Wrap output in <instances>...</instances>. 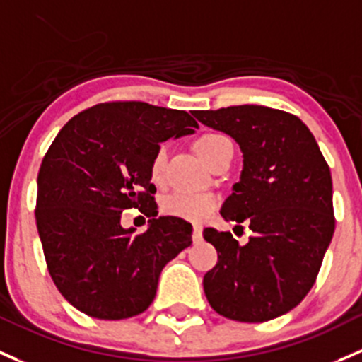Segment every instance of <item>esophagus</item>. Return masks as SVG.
Masks as SVG:
<instances>
[{
  "label": "esophagus",
  "mask_w": 362,
  "mask_h": 362,
  "mask_svg": "<svg viewBox=\"0 0 362 362\" xmlns=\"http://www.w3.org/2000/svg\"><path fill=\"white\" fill-rule=\"evenodd\" d=\"M201 238H203V229H201V226H194L192 227V239L194 241H201Z\"/></svg>",
  "instance_id": "esophagus-1"
}]
</instances>
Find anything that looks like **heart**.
<instances>
[{
  "instance_id": "heart-1",
  "label": "heart",
  "mask_w": 362,
  "mask_h": 362,
  "mask_svg": "<svg viewBox=\"0 0 362 362\" xmlns=\"http://www.w3.org/2000/svg\"><path fill=\"white\" fill-rule=\"evenodd\" d=\"M229 144V140L220 133H204L199 139L194 142L196 152L204 163L211 165L213 159L218 156L222 147ZM170 146L168 144H161L154 152L151 159L149 173L151 180L154 184H161L165 178L166 163H168ZM218 206V199L213 194L206 192H178L170 196L163 204V211L170 216H177V218L189 220V222H203L206 216H210L213 210Z\"/></svg>"
}]
</instances>
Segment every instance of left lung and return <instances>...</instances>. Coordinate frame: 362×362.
Returning <instances> with one entry per match:
<instances>
[{"label": "left lung", "instance_id": "1", "mask_svg": "<svg viewBox=\"0 0 362 362\" xmlns=\"http://www.w3.org/2000/svg\"><path fill=\"white\" fill-rule=\"evenodd\" d=\"M194 116L241 147V180L220 213L253 230L245 246L230 232L203 230L218 253L204 274L206 298L227 319L271 321L314 286L334 232L332 171L309 128L290 112L232 105Z\"/></svg>", "mask_w": 362, "mask_h": 362}]
</instances>
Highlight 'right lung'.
I'll list each match as a JSON object with an SVG mask.
<instances>
[{
	"label": "right lung",
	"instance_id": "obj_1",
	"mask_svg": "<svg viewBox=\"0 0 362 362\" xmlns=\"http://www.w3.org/2000/svg\"><path fill=\"white\" fill-rule=\"evenodd\" d=\"M189 112L136 100L97 104L64 124L37 173L36 226L57 290L97 319H128L151 305L159 274L191 246L192 226L159 216L151 159L159 142L192 133ZM151 216L142 235L120 213Z\"/></svg>",
	"mask_w": 362,
	"mask_h": 362
}]
</instances>
